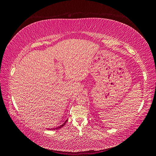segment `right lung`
<instances>
[{
    "label": "right lung",
    "mask_w": 156,
    "mask_h": 156,
    "mask_svg": "<svg viewBox=\"0 0 156 156\" xmlns=\"http://www.w3.org/2000/svg\"><path fill=\"white\" fill-rule=\"evenodd\" d=\"M68 121V120H66V121L65 122H64V123L63 124H62V125H61V126H58V127H56V128H53V129H60V128H61V127H62L64 125H65V124L66 123V122Z\"/></svg>",
    "instance_id": "obj_1"
}]
</instances>
